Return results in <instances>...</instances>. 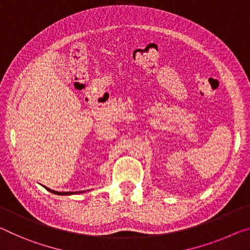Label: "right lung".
<instances>
[{
	"instance_id": "1",
	"label": "right lung",
	"mask_w": 250,
	"mask_h": 250,
	"mask_svg": "<svg viewBox=\"0 0 250 250\" xmlns=\"http://www.w3.org/2000/svg\"><path fill=\"white\" fill-rule=\"evenodd\" d=\"M45 188H46L48 191H51V193H53V194H55V195H64V196L65 195H73V194H81V193H84V191H85V190H82V191H56V190H52V189H50V188H47V187H45Z\"/></svg>"
}]
</instances>
